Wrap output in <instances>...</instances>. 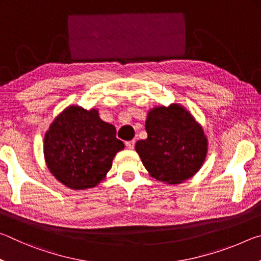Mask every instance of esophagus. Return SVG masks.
Segmentation results:
<instances>
[{
    "instance_id": "obj_1",
    "label": "esophagus",
    "mask_w": 261,
    "mask_h": 261,
    "mask_svg": "<svg viewBox=\"0 0 261 261\" xmlns=\"http://www.w3.org/2000/svg\"><path fill=\"white\" fill-rule=\"evenodd\" d=\"M135 144H136L135 140H130V141H126V143H125L126 147L130 148V149H134L135 148Z\"/></svg>"
}]
</instances>
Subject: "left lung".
<instances>
[{
  "label": "left lung",
  "instance_id": "obj_1",
  "mask_svg": "<svg viewBox=\"0 0 261 261\" xmlns=\"http://www.w3.org/2000/svg\"><path fill=\"white\" fill-rule=\"evenodd\" d=\"M145 129L147 138L137 141L136 151L152 177L179 184L197 174L206 159L208 140L183 106L152 108Z\"/></svg>",
  "mask_w": 261,
  "mask_h": 261
}]
</instances>
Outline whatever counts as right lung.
Wrapping results in <instances>:
<instances>
[{
  "mask_svg": "<svg viewBox=\"0 0 261 261\" xmlns=\"http://www.w3.org/2000/svg\"><path fill=\"white\" fill-rule=\"evenodd\" d=\"M123 148L115 126L101 120L98 109L86 110L79 106H69L57 115L43 141L48 169L72 190L96 187Z\"/></svg>",
  "mask_w": 261,
  "mask_h": 261,
  "instance_id": "obj_1",
  "label": "right lung"
}]
</instances>
